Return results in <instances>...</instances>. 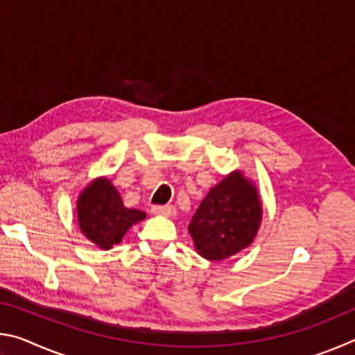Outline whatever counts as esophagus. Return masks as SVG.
<instances>
[{
    "instance_id": "esophagus-1",
    "label": "esophagus",
    "mask_w": 355,
    "mask_h": 355,
    "mask_svg": "<svg viewBox=\"0 0 355 355\" xmlns=\"http://www.w3.org/2000/svg\"><path fill=\"white\" fill-rule=\"evenodd\" d=\"M152 213L159 214V216H172V214H175V207H172V205H155V207H152Z\"/></svg>"
}]
</instances>
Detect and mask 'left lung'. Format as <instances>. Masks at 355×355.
<instances>
[{
    "label": "left lung",
    "mask_w": 355,
    "mask_h": 355,
    "mask_svg": "<svg viewBox=\"0 0 355 355\" xmlns=\"http://www.w3.org/2000/svg\"><path fill=\"white\" fill-rule=\"evenodd\" d=\"M261 214L255 184L235 171L209 189L188 230L199 255L220 261L249 248L260 228Z\"/></svg>",
    "instance_id": "1"
}]
</instances>
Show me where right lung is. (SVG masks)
<instances>
[{"instance_id":"add662e5","label":"right lung","mask_w":355,"mask_h":355,"mask_svg":"<svg viewBox=\"0 0 355 355\" xmlns=\"http://www.w3.org/2000/svg\"><path fill=\"white\" fill-rule=\"evenodd\" d=\"M76 214L83 235L105 250L119 244L128 228L146 219L141 209L123 205L119 191L107 178L89 183L78 197Z\"/></svg>"}]
</instances>
